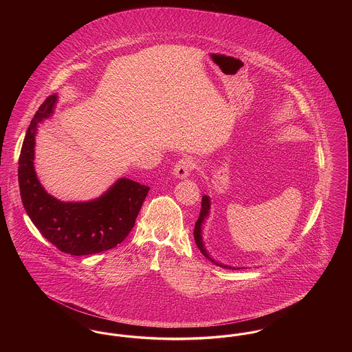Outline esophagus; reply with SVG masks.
Returning a JSON list of instances; mask_svg holds the SVG:
<instances>
[{
	"mask_svg": "<svg viewBox=\"0 0 352 352\" xmlns=\"http://www.w3.org/2000/svg\"><path fill=\"white\" fill-rule=\"evenodd\" d=\"M195 166H197V162L192 157H184L175 164L173 171H174V175L177 178L184 179V178H187L190 175V173L195 168Z\"/></svg>",
	"mask_w": 352,
	"mask_h": 352,
	"instance_id": "34e87169",
	"label": "esophagus"
}]
</instances>
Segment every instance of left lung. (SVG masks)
<instances>
[{"label": "left lung", "instance_id": "8db88e82", "mask_svg": "<svg viewBox=\"0 0 352 352\" xmlns=\"http://www.w3.org/2000/svg\"><path fill=\"white\" fill-rule=\"evenodd\" d=\"M208 212H210V198H208L207 195H204V197L201 198V215H199V218L197 220V223H195V228H194V239H195V243H197L198 248H199L201 253H203V256H204V257H207L210 261L215 263L218 267H221V268L234 269L231 268V267H227V265H221V264L218 263V261H214V260L210 257V254H208L207 251H206L204 245H203V240H201V224H203L204 219L207 218Z\"/></svg>", "mask_w": 352, "mask_h": 352}]
</instances>
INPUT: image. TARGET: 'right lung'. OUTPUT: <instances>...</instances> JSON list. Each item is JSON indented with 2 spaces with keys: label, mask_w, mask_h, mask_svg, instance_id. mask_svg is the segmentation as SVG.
<instances>
[{
  "label": "right lung",
  "mask_w": 352,
  "mask_h": 352,
  "mask_svg": "<svg viewBox=\"0 0 352 352\" xmlns=\"http://www.w3.org/2000/svg\"><path fill=\"white\" fill-rule=\"evenodd\" d=\"M55 102L56 95L43 101L22 144L18 184L23 207L38 231L59 251L85 256L112 250L132 231L151 188L121 178L95 201L66 203L47 194L34 170V144L36 125L50 116Z\"/></svg>",
  "instance_id": "right-lung-1"
}]
</instances>
